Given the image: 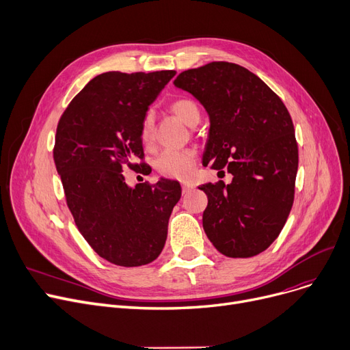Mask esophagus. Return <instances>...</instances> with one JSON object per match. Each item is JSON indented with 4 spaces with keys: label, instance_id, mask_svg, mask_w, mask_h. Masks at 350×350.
<instances>
[{
    "label": "esophagus",
    "instance_id": "1",
    "mask_svg": "<svg viewBox=\"0 0 350 350\" xmlns=\"http://www.w3.org/2000/svg\"><path fill=\"white\" fill-rule=\"evenodd\" d=\"M193 188H195V187H193L192 184H188V182H187V184L182 185V192H184V193H188V192H191Z\"/></svg>",
    "mask_w": 350,
    "mask_h": 350
}]
</instances>
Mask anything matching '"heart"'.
<instances>
[{"mask_svg": "<svg viewBox=\"0 0 350 350\" xmlns=\"http://www.w3.org/2000/svg\"><path fill=\"white\" fill-rule=\"evenodd\" d=\"M171 111L188 126H196L201 121V109L191 98H179L171 104ZM141 141L145 146H151L155 138L152 113H146L141 124ZM196 154L193 149H166L155 161L157 171L168 178L185 180L191 178L195 170Z\"/></svg>", "mask_w": 350, "mask_h": 350, "instance_id": "heart-1", "label": "heart"}]
</instances>
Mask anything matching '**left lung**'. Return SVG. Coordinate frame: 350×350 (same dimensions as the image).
Here are the masks:
<instances>
[{"mask_svg": "<svg viewBox=\"0 0 350 350\" xmlns=\"http://www.w3.org/2000/svg\"><path fill=\"white\" fill-rule=\"evenodd\" d=\"M174 84L209 115L202 165L232 174L228 185L199 187L208 195L206 237L229 258L263 252L285 226L295 195L297 144L285 104L254 72L225 61L180 72Z\"/></svg>", "mask_w": 350, "mask_h": 350, "instance_id": "left-lung-1", "label": "left lung"}]
</instances>
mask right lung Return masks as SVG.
Instances as JSON below:
<instances>
[{
	"instance_id": "obj_1",
	"label": "right lung",
	"mask_w": 350,
	"mask_h": 350,
	"mask_svg": "<svg viewBox=\"0 0 350 350\" xmlns=\"http://www.w3.org/2000/svg\"><path fill=\"white\" fill-rule=\"evenodd\" d=\"M175 71L92 78L64 111L54 161L74 221L105 260L134 268L162 252L168 221L180 198L178 180L126 185L122 171L141 168V124Z\"/></svg>"
}]
</instances>
